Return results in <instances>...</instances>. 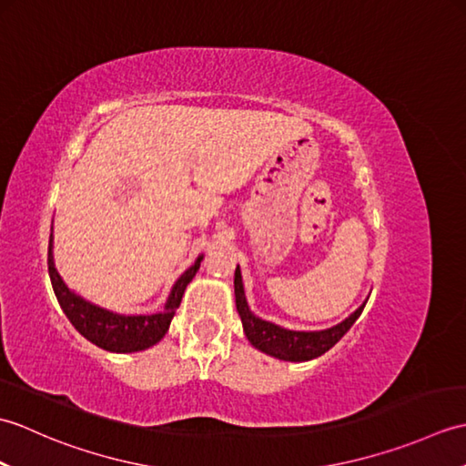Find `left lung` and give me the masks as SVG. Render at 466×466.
I'll return each instance as SVG.
<instances>
[{
  "mask_svg": "<svg viewBox=\"0 0 466 466\" xmlns=\"http://www.w3.org/2000/svg\"><path fill=\"white\" fill-rule=\"evenodd\" d=\"M234 292H236V309H238L244 332L248 336L252 346H256V349L266 354L276 356V359L292 360V362L312 360L316 356L330 350L332 346L352 329V324L362 314L366 306L364 302L352 316H349V319L340 322L339 326H332L329 330L296 332V330H284L272 322L256 319V316L250 312L248 304H246L240 268H236V274H234Z\"/></svg>",
  "mask_w": 466,
  "mask_h": 466,
  "instance_id": "1",
  "label": "left lung"
}]
</instances>
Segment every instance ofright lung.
I'll return each mask as SVG.
<instances>
[{"label": "right lung", "mask_w": 466, "mask_h": 466, "mask_svg": "<svg viewBox=\"0 0 466 466\" xmlns=\"http://www.w3.org/2000/svg\"><path fill=\"white\" fill-rule=\"evenodd\" d=\"M200 260L202 258H198L194 266H190V268L177 279L170 299H167L164 306V312L150 316H120L107 312L104 309H97V306L86 302L80 296L69 292L54 268L52 240H49L47 248L49 280H52L56 299L59 306H62V310L66 312L67 320L74 324V329L80 332L84 339L110 352H137L150 349V346L162 340V336L167 332V326H170L174 319V312L182 302L187 282L194 279L198 268H200Z\"/></svg>", "instance_id": "right-lung-1"}]
</instances>
